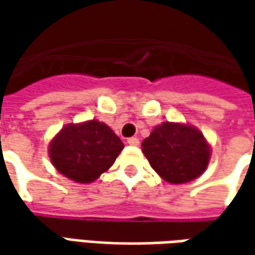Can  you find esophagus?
I'll list each match as a JSON object with an SVG mask.
<instances>
[{"label": "esophagus", "instance_id": "obj_1", "mask_svg": "<svg viewBox=\"0 0 255 255\" xmlns=\"http://www.w3.org/2000/svg\"><path fill=\"white\" fill-rule=\"evenodd\" d=\"M139 139L137 137H129L128 139V144H130V146H139Z\"/></svg>", "mask_w": 255, "mask_h": 255}]
</instances>
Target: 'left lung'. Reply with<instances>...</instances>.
Wrapping results in <instances>:
<instances>
[{
  "mask_svg": "<svg viewBox=\"0 0 255 255\" xmlns=\"http://www.w3.org/2000/svg\"><path fill=\"white\" fill-rule=\"evenodd\" d=\"M142 152L160 177L173 184L187 183L206 170L210 147L197 129L164 122L142 143Z\"/></svg>",
  "mask_w": 255,
  "mask_h": 255,
  "instance_id": "obj_1",
  "label": "left lung"
}]
</instances>
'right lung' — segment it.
<instances>
[{
  "label": "right lung",
  "mask_w": 255,
  "mask_h": 255,
  "mask_svg": "<svg viewBox=\"0 0 255 255\" xmlns=\"http://www.w3.org/2000/svg\"><path fill=\"white\" fill-rule=\"evenodd\" d=\"M122 140L102 122L68 125L49 144V157L59 173L78 183H91L112 166Z\"/></svg>",
  "instance_id": "1"
}]
</instances>
